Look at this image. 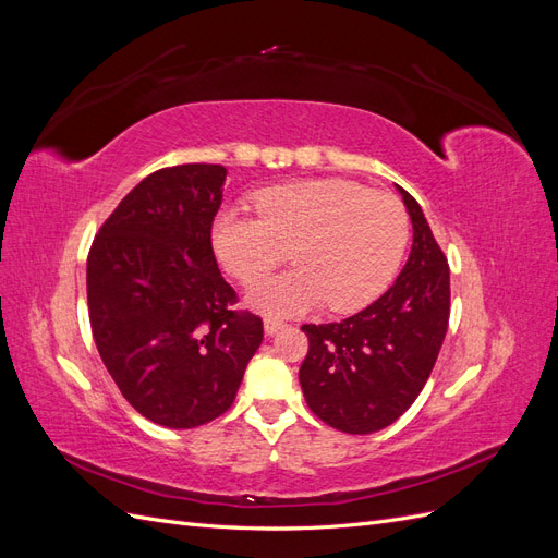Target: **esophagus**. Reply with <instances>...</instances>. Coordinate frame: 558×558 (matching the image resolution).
<instances>
[{"instance_id": "34e87169", "label": "esophagus", "mask_w": 558, "mask_h": 558, "mask_svg": "<svg viewBox=\"0 0 558 558\" xmlns=\"http://www.w3.org/2000/svg\"><path fill=\"white\" fill-rule=\"evenodd\" d=\"M283 324L277 318H265V335H275L277 330H281Z\"/></svg>"}]
</instances>
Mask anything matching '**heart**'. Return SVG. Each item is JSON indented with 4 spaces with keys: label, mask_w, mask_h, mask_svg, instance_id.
<instances>
[{
    "label": "heart",
    "mask_w": 558,
    "mask_h": 558,
    "mask_svg": "<svg viewBox=\"0 0 558 558\" xmlns=\"http://www.w3.org/2000/svg\"><path fill=\"white\" fill-rule=\"evenodd\" d=\"M258 218L218 211L211 244L228 272L244 283L292 248L296 269L248 289L256 310L289 316L326 302L356 312L393 281L410 242L402 202L349 179H314L267 189L253 199Z\"/></svg>",
    "instance_id": "heart-1"
}]
</instances>
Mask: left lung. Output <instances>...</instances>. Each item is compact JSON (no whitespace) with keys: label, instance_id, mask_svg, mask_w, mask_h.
I'll use <instances>...</instances> for the list:
<instances>
[{"label":"left lung","instance_id":"left-lung-1","mask_svg":"<svg viewBox=\"0 0 558 558\" xmlns=\"http://www.w3.org/2000/svg\"><path fill=\"white\" fill-rule=\"evenodd\" d=\"M410 211V260L381 298L335 324H305L310 349L300 386L324 424L367 435L391 426L426 386L449 326V265L418 202Z\"/></svg>","mask_w":558,"mask_h":558}]
</instances>
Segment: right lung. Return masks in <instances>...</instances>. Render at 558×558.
<instances>
[{"mask_svg":"<svg viewBox=\"0 0 558 558\" xmlns=\"http://www.w3.org/2000/svg\"><path fill=\"white\" fill-rule=\"evenodd\" d=\"M226 167H162L118 202L88 253V314L118 391L154 424L195 428L230 410L263 342L218 269L211 226Z\"/></svg>","mask_w":558,"mask_h":558,"instance_id":"obj_1","label":"right lung"}]
</instances>
